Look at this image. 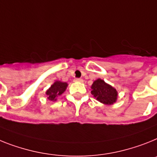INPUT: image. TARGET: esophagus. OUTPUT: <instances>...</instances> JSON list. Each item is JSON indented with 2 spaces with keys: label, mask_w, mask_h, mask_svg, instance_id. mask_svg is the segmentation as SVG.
<instances>
[{
  "label": "esophagus",
  "mask_w": 157,
  "mask_h": 157,
  "mask_svg": "<svg viewBox=\"0 0 157 157\" xmlns=\"http://www.w3.org/2000/svg\"><path fill=\"white\" fill-rule=\"evenodd\" d=\"M74 81H76V82H83V80L81 78H76V79H75Z\"/></svg>",
  "instance_id": "34e87169"
}]
</instances>
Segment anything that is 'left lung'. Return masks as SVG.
Here are the masks:
<instances>
[{"mask_svg": "<svg viewBox=\"0 0 157 157\" xmlns=\"http://www.w3.org/2000/svg\"><path fill=\"white\" fill-rule=\"evenodd\" d=\"M91 93L99 102L107 105L116 103L118 97L117 89L100 78L93 83L91 86Z\"/></svg>", "mask_w": 157, "mask_h": 157, "instance_id": "left-lung-1", "label": "left lung"}]
</instances>
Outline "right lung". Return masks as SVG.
<instances>
[{
  "label": "right lung",
  "instance_id": "add662e5",
  "mask_svg": "<svg viewBox=\"0 0 157 157\" xmlns=\"http://www.w3.org/2000/svg\"><path fill=\"white\" fill-rule=\"evenodd\" d=\"M68 83L62 82L60 81H56L52 84L48 89L45 92L48 101H56L57 97H60V95L64 93L68 87Z\"/></svg>",
  "mask_w": 157,
  "mask_h": 157
}]
</instances>
